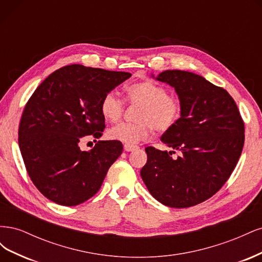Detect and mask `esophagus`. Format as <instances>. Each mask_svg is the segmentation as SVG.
Masks as SVG:
<instances>
[{
  "instance_id": "obj_1",
  "label": "esophagus",
  "mask_w": 262,
  "mask_h": 262,
  "mask_svg": "<svg viewBox=\"0 0 262 262\" xmlns=\"http://www.w3.org/2000/svg\"><path fill=\"white\" fill-rule=\"evenodd\" d=\"M123 148H124L125 152H133L134 149H137V148H138V146H136V145H128V144H125V145L123 146Z\"/></svg>"
}]
</instances>
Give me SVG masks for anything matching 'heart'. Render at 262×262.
Segmentation results:
<instances>
[{
    "label": "heart",
    "instance_id": "heart-1",
    "mask_svg": "<svg viewBox=\"0 0 262 262\" xmlns=\"http://www.w3.org/2000/svg\"><path fill=\"white\" fill-rule=\"evenodd\" d=\"M126 99L141 105L137 123H120L107 132L110 140L133 145L149 139L153 128L167 131L181 117V104L178 98L170 96L162 85L153 81H142L126 87ZM124 110V101L117 93L109 92L100 101L101 116L108 122H117Z\"/></svg>",
    "mask_w": 262,
    "mask_h": 262
}]
</instances>
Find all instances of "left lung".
I'll return each mask as SVG.
<instances>
[{"label":"left lung","instance_id":"1","mask_svg":"<svg viewBox=\"0 0 262 262\" xmlns=\"http://www.w3.org/2000/svg\"><path fill=\"white\" fill-rule=\"evenodd\" d=\"M152 77L178 95L181 117L161 141L181 155L173 160L171 152L146 147L141 177L164 205L192 207L215 194L233 172L245 141L243 119L231 95L201 75L167 70Z\"/></svg>","mask_w":262,"mask_h":262}]
</instances>
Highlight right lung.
Segmentation results:
<instances>
[{"mask_svg": "<svg viewBox=\"0 0 262 262\" xmlns=\"http://www.w3.org/2000/svg\"><path fill=\"white\" fill-rule=\"evenodd\" d=\"M131 76L81 64L54 71L37 87L24 109L18 144L28 175L49 200L74 207L97 193L122 153L119 141L80 144L105 129L102 97ZM91 135V137L88 136Z\"/></svg>", "mask_w": 262, "mask_h": 262, "instance_id": "right-lung-1", "label": "right lung"}]
</instances>
